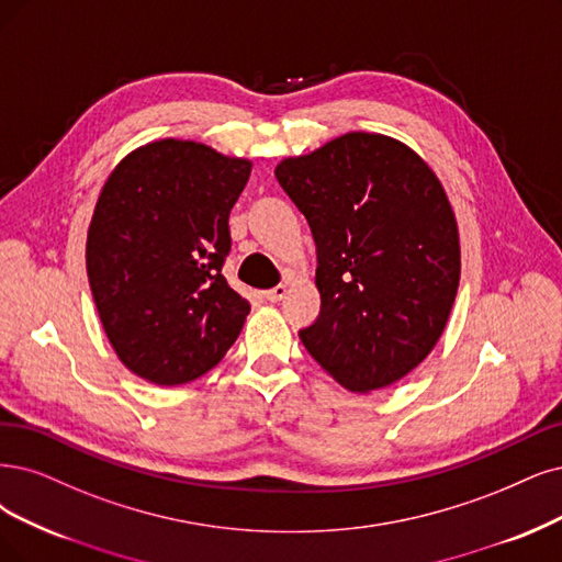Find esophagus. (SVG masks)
I'll list each match as a JSON object with an SVG mask.
<instances>
[{
  "instance_id": "esophagus-1",
  "label": "esophagus",
  "mask_w": 562,
  "mask_h": 562,
  "mask_svg": "<svg viewBox=\"0 0 562 562\" xmlns=\"http://www.w3.org/2000/svg\"><path fill=\"white\" fill-rule=\"evenodd\" d=\"M263 296H266V301H270V303L282 301V299L286 296V284H278V286H273V289H268V292H266Z\"/></svg>"
}]
</instances>
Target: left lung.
<instances>
[{"mask_svg":"<svg viewBox=\"0 0 562 562\" xmlns=\"http://www.w3.org/2000/svg\"><path fill=\"white\" fill-rule=\"evenodd\" d=\"M317 243L322 313L305 349L355 393L391 386L438 345L461 280L440 178L398 138L349 132L276 166Z\"/></svg>","mask_w":562,"mask_h":562,"instance_id":"8db88e82","label":"left lung"}]
</instances>
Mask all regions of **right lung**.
I'll return each instance as SVG.
<instances>
[{
	"label": "right lung",
	"instance_id": "right-lung-1",
	"mask_svg": "<svg viewBox=\"0 0 562 562\" xmlns=\"http://www.w3.org/2000/svg\"><path fill=\"white\" fill-rule=\"evenodd\" d=\"M252 161L196 140L159 138L117 161L88 228L97 313L117 359L159 386L215 368L249 315L222 276L228 213Z\"/></svg>",
	"mask_w": 562,
	"mask_h": 562
}]
</instances>
